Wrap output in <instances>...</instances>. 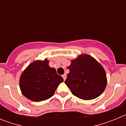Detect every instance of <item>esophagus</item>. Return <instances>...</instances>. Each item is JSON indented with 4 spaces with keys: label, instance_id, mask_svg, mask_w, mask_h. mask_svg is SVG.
Returning a JSON list of instances; mask_svg holds the SVG:
<instances>
[{
    "label": "esophagus",
    "instance_id": "esophagus-1",
    "mask_svg": "<svg viewBox=\"0 0 126 126\" xmlns=\"http://www.w3.org/2000/svg\"><path fill=\"white\" fill-rule=\"evenodd\" d=\"M62 78H63L64 80H65V79H66V78H67V75H66V74H63V75H62Z\"/></svg>",
    "mask_w": 126,
    "mask_h": 126
}]
</instances>
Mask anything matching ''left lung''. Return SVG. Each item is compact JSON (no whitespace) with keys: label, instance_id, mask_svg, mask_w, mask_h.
Segmentation results:
<instances>
[{"label":"left lung","instance_id":"obj_1","mask_svg":"<svg viewBox=\"0 0 126 126\" xmlns=\"http://www.w3.org/2000/svg\"><path fill=\"white\" fill-rule=\"evenodd\" d=\"M65 83L74 96L89 100L99 96L106 88L105 69L96 59L86 54L79 55L67 67Z\"/></svg>","mask_w":126,"mask_h":126}]
</instances>
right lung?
I'll use <instances>...</instances> for the list:
<instances>
[{"mask_svg": "<svg viewBox=\"0 0 126 126\" xmlns=\"http://www.w3.org/2000/svg\"><path fill=\"white\" fill-rule=\"evenodd\" d=\"M48 61H36L26 68L21 75L19 86L25 97L34 102L46 100L53 95L62 77L50 67Z\"/></svg>", "mask_w": 126, "mask_h": 126, "instance_id": "obj_1", "label": "right lung"}]
</instances>
